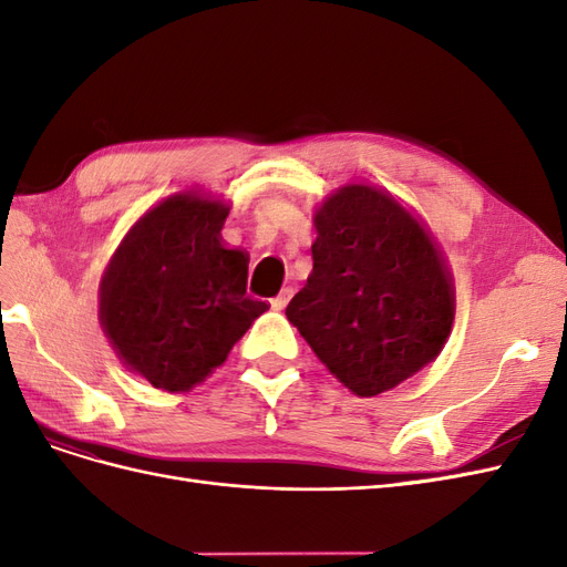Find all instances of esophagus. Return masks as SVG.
<instances>
[{
	"mask_svg": "<svg viewBox=\"0 0 567 567\" xmlns=\"http://www.w3.org/2000/svg\"><path fill=\"white\" fill-rule=\"evenodd\" d=\"M290 298H293V290H290V288H284L277 298H271V300H269L271 310H284V307L290 302Z\"/></svg>",
	"mask_w": 567,
	"mask_h": 567,
	"instance_id": "obj_1",
	"label": "esophagus"
}]
</instances>
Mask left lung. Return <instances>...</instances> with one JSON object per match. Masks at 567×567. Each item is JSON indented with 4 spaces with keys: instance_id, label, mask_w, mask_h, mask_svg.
<instances>
[{
    "instance_id": "left-lung-1",
    "label": "left lung",
    "mask_w": 567,
    "mask_h": 567,
    "mask_svg": "<svg viewBox=\"0 0 567 567\" xmlns=\"http://www.w3.org/2000/svg\"><path fill=\"white\" fill-rule=\"evenodd\" d=\"M315 225V267L286 317L342 385L373 398L444 348L450 271L414 217L371 186L340 188Z\"/></svg>"
}]
</instances>
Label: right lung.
<instances>
[{"label":"right lung","mask_w":567,"mask_h":567,"mask_svg":"<svg viewBox=\"0 0 567 567\" xmlns=\"http://www.w3.org/2000/svg\"><path fill=\"white\" fill-rule=\"evenodd\" d=\"M227 215L215 200L167 198L130 229L101 281V323L153 388H194L269 310L246 293L248 257L219 241Z\"/></svg>","instance_id":"right-lung-1"}]
</instances>
